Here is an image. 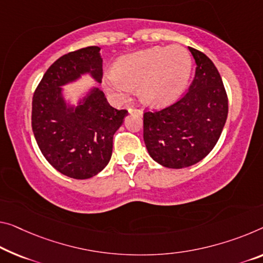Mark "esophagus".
Here are the masks:
<instances>
[{"label":"esophagus","instance_id":"esophagus-1","mask_svg":"<svg viewBox=\"0 0 263 263\" xmlns=\"http://www.w3.org/2000/svg\"><path fill=\"white\" fill-rule=\"evenodd\" d=\"M128 111H129V114H137V115H142L143 114L142 109H139V108L130 107L128 109Z\"/></svg>","mask_w":263,"mask_h":263}]
</instances>
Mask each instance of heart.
<instances>
[{
  "label": "heart",
  "instance_id": "obj_1",
  "mask_svg": "<svg viewBox=\"0 0 263 263\" xmlns=\"http://www.w3.org/2000/svg\"><path fill=\"white\" fill-rule=\"evenodd\" d=\"M192 69V56L184 47H153L120 58L106 84L108 90L121 98H127L132 88L139 87L143 103L164 107L183 94Z\"/></svg>",
  "mask_w": 263,
  "mask_h": 263
}]
</instances>
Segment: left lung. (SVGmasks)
I'll return each instance as SVG.
<instances>
[{"label":"left lung","instance_id":"left-lung-1","mask_svg":"<svg viewBox=\"0 0 263 263\" xmlns=\"http://www.w3.org/2000/svg\"><path fill=\"white\" fill-rule=\"evenodd\" d=\"M195 78L183 98L143 114V140L149 155L163 167L180 169L200 162L220 139L228 98L219 70L203 52L189 47Z\"/></svg>","mask_w":263,"mask_h":263}]
</instances>
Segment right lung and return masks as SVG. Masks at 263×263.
<instances>
[{
	"mask_svg": "<svg viewBox=\"0 0 263 263\" xmlns=\"http://www.w3.org/2000/svg\"><path fill=\"white\" fill-rule=\"evenodd\" d=\"M102 80V58L96 46L68 52L48 68L33 96L31 127L39 148L56 171L72 179L95 176L108 164L112 137L128 111L112 108L99 88L76 107L68 106L62 86L81 75Z\"/></svg>",
	"mask_w": 263,
	"mask_h": 263,
	"instance_id": "add662e5",
	"label": "right lung"
}]
</instances>
